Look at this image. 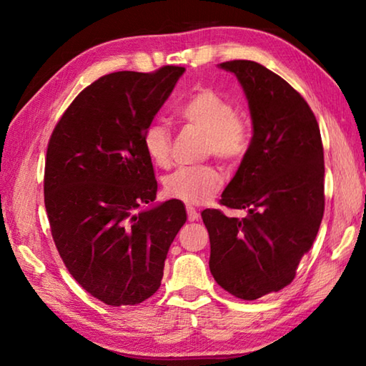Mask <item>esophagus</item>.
<instances>
[{"label":"esophagus","mask_w":366,"mask_h":366,"mask_svg":"<svg viewBox=\"0 0 366 366\" xmlns=\"http://www.w3.org/2000/svg\"><path fill=\"white\" fill-rule=\"evenodd\" d=\"M187 216H189V221H197L198 219V212L194 207H187Z\"/></svg>","instance_id":"esophagus-1"}]
</instances>
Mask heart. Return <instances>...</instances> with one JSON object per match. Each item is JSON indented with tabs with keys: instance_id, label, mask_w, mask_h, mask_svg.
I'll use <instances>...</instances> for the list:
<instances>
[{
	"instance_id": "1",
	"label": "heart",
	"mask_w": 366,
	"mask_h": 366,
	"mask_svg": "<svg viewBox=\"0 0 366 366\" xmlns=\"http://www.w3.org/2000/svg\"><path fill=\"white\" fill-rule=\"evenodd\" d=\"M176 116L187 126L207 135L205 157L218 158L222 164L237 166L250 148V131L247 122L235 114L234 104L212 89H198L185 98ZM144 150L158 168H169L172 140L168 129L161 124L148 126L142 137ZM222 176L213 164L187 166L166 177L164 192L187 205H202L221 189Z\"/></svg>"
}]
</instances>
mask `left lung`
Here are the masks:
<instances>
[{"mask_svg":"<svg viewBox=\"0 0 366 366\" xmlns=\"http://www.w3.org/2000/svg\"><path fill=\"white\" fill-rule=\"evenodd\" d=\"M249 100L253 137L219 203L247 209L227 218L203 209L209 234V271L229 294L257 300L294 281L325 213V154L313 111L277 74L255 61L219 64Z\"/></svg>","mask_w":366,"mask_h":366,"instance_id":"8db88e82","label":"left lung"}]
</instances>
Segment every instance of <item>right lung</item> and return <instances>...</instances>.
Segmentation results:
<instances>
[{"instance_id": "1", "label": "right lung", "mask_w": 366, "mask_h": 366, "mask_svg": "<svg viewBox=\"0 0 366 366\" xmlns=\"http://www.w3.org/2000/svg\"><path fill=\"white\" fill-rule=\"evenodd\" d=\"M184 67L103 76L76 97L48 142L45 208L74 280L107 305L157 292L164 259L187 221L184 203L154 202L158 182L142 144Z\"/></svg>"}]
</instances>
